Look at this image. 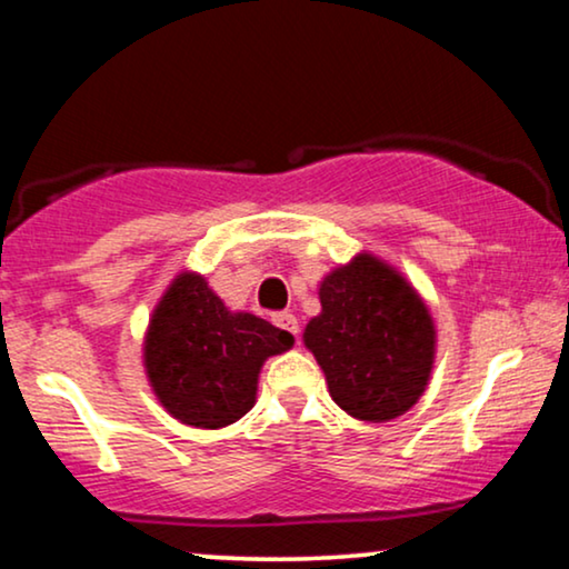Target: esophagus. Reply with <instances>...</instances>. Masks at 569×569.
<instances>
[{"label": "esophagus", "mask_w": 569, "mask_h": 569, "mask_svg": "<svg viewBox=\"0 0 569 569\" xmlns=\"http://www.w3.org/2000/svg\"><path fill=\"white\" fill-rule=\"evenodd\" d=\"M272 322H276L278 328L289 330L293 338L299 336V320H297V317H293L291 312H278V315H272Z\"/></svg>", "instance_id": "34e87169"}]
</instances>
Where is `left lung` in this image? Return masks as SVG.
Instances as JSON below:
<instances>
[{
  "mask_svg": "<svg viewBox=\"0 0 569 569\" xmlns=\"http://www.w3.org/2000/svg\"><path fill=\"white\" fill-rule=\"evenodd\" d=\"M320 305L305 346L332 400L361 421L406 413L435 363V322L413 286L377 257L359 254L322 280Z\"/></svg>",
  "mask_w": 569,
  "mask_h": 569,
  "instance_id": "left-lung-1",
  "label": "left lung"
}]
</instances>
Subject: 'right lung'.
Instances as JSON below:
<instances>
[{
    "label": "right lung",
    "mask_w": 569,
    "mask_h": 569,
    "mask_svg": "<svg viewBox=\"0 0 569 569\" xmlns=\"http://www.w3.org/2000/svg\"><path fill=\"white\" fill-rule=\"evenodd\" d=\"M291 346V332L231 312L206 278L181 272L158 301L142 351L150 388L173 419L221 429L254 406L264 359Z\"/></svg>",
    "instance_id": "1"
}]
</instances>
